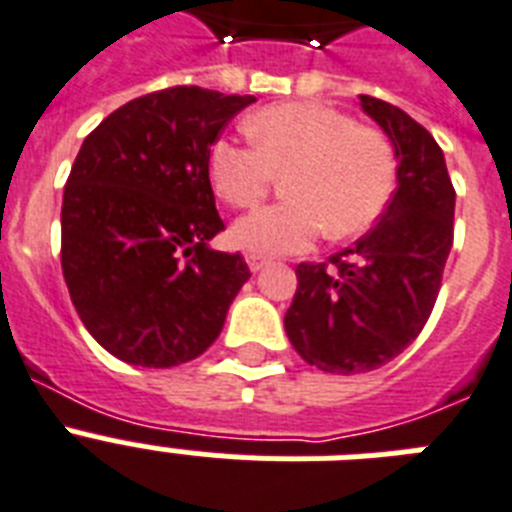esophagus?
I'll return each instance as SVG.
<instances>
[{"label":"esophagus","instance_id":"obj_1","mask_svg":"<svg viewBox=\"0 0 512 512\" xmlns=\"http://www.w3.org/2000/svg\"><path fill=\"white\" fill-rule=\"evenodd\" d=\"M268 263H270V260H268V257H263V255H247V265H249V270H252V273L263 270Z\"/></svg>","mask_w":512,"mask_h":512}]
</instances>
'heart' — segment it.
<instances>
[{
  "label": "heart",
  "mask_w": 512,
  "mask_h": 512,
  "mask_svg": "<svg viewBox=\"0 0 512 512\" xmlns=\"http://www.w3.org/2000/svg\"><path fill=\"white\" fill-rule=\"evenodd\" d=\"M255 144L215 139L210 184L231 207H252L286 173L289 199L236 220L231 239L252 255L299 252L326 231L331 239L365 234L389 207L400 162L384 131L315 102H286L247 118Z\"/></svg>",
  "instance_id": "1"
}]
</instances>
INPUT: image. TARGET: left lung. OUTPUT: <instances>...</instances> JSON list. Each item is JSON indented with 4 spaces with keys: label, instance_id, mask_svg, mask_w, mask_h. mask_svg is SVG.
<instances>
[{
    "label": "left lung",
    "instance_id": "obj_1",
    "mask_svg": "<svg viewBox=\"0 0 512 512\" xmlns=\"http://www.w3.org/2000/svg\"><path fill=\"white\" fill-rule=\"evenodd\" d=\"M400 162L381 220L328 263L297 265L286 336L305 363L326 373H365L421 334L452 249L455 189L434 136L400 107L360 94Z\"/></svg>",
    "mask_w": 512,
    "mask_h": 512
}]
</instances>
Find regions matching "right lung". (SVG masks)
<instances>
[{"label": "right lung", "instance_id": "add662e5", "mask_svg": "<svg viewBox=\"0 0 512 512\" xmlns=\"http://www.w3.org/2000/svg\"><path fill=\"white\" fill-rule=\"evenodd\" d=\"M255 97L173 86L110 112L62 194V276L89 334L123 363L173 368L218 339L249 268L223 231L207 152Z\"/></svg>", "mask_w": 512, "mask_h": 512}]
</instances>
